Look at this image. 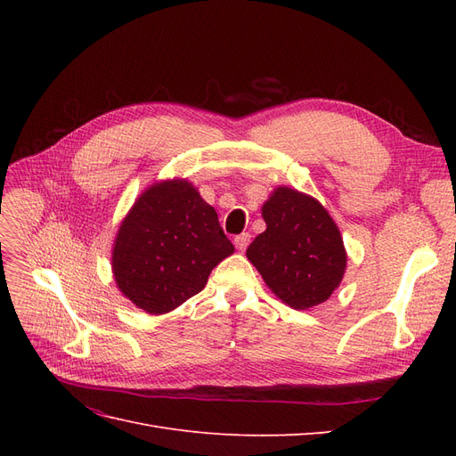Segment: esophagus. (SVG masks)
<instances>
[{
  "mask_svg": "<svg viewBox=\"0 0 456 456\" xmlns=\"http://www.w3.org/2000/svg\"><path fill=\"white\" fill-rule=\"evenodd\" d=\"M251 241V233H240V236H236V240H233V243H236V249L238 251H245L247 245H249Z\"/></svg>",
  "mask_w": 456,
  "mask_h": 456,
  "instance_id": "1",
  "label": "esophagus"
}]
</instances>
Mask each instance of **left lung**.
Instances as JSON below:
<instances>
[{
	"mask_svg": "<svg viewBox=\"0 0 456 456\" xmlns=\"http://www.w3.org/2000/svg\"><path fill=\"white\" fill-rule=\"evenodd\" d=\"M266 230L247 247V258L287 306L322 305L346 272L340 230L315 198L278 186L262 205Z\"/></svg>",
	"mask_w": 456,
	"mask_h": 456,
	"instance_id": "left-lung-1",
	"label": "left lung"
}]
</instances>
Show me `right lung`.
I'll list each match as a JSON object with an SVG mask.
<instances>
[{"label":"right lung","instance_id":"add662e5","mask_svg":"<svg viewBox=\"0 0 456 456\" xmlns=\"http://www.w3.org/2000/svg\"><path fill=\"white\" fill-rule=\"evenodd\" d=\"M233 253L218 215L186 178L150 184L121 220L112 273L123 297L151 315L167 314L207 285Z\"/></svg>","mask_w":456,"mask_h":456}]
</instances>
